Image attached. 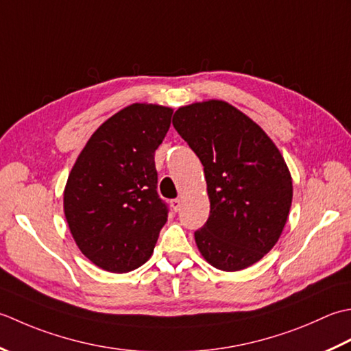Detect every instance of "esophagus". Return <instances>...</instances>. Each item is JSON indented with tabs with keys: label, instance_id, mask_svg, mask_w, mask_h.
I'll return each mask as SVG.
<instances>
[{
	"label": "esophagus",
	"instance_id": "obj_1",
	"mask_svg": "<svg viewBox=\"0 0 351 351\" xmlns=\"http://www.w3.org/2000/svg\"><path fill=\"white\" fill-rule=\"evenodd\" d=\"M171 207H173L174 212H178V210H180V207H182V202L178 198L171 199Z\"/></svg>",
	"mask_w": 351,
	"mask_h": 351
}]
</instances>
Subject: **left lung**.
I'll return each instance as SVG.
<instances>
[{
  "label": "left lung",
  "mask_w": 351,
  "mask_h": 351,
  "mask_svg": "<svg viewBox=\"0 0 351 351\" xmlns=\"http://www.w3.org/2000/svg\"><path fill=\"white\" fill-rule=\"evenodd\" d=\"M173 125L204 167L210 215L195 232L212 267L239 271L259 262L280 238L292 203V178L268 134L221 99L176 110Z\"/></svg>",
  "instance_id": "1"
}]
</instances>
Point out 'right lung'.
I'll return each mask as SVG.
<instances>
[{
	"label": "right lung",
	"instance_id": "add662e5",
	"mask_svg": "<svg viewBox=\"0 0 351 351\" xmlns=\"http://www.w3.org/2000/svg\"><path fill=\"white\" fill-rule=\"evenodd\" d=\"M171 117L165 106L124 107L97 128L71 169L63 210L77 247L98 268L128 273L153 254L168 219L154 153Z\"/></svg>",
	"mask_w": 351,
	"mask_h": 351
}]
</instances>
